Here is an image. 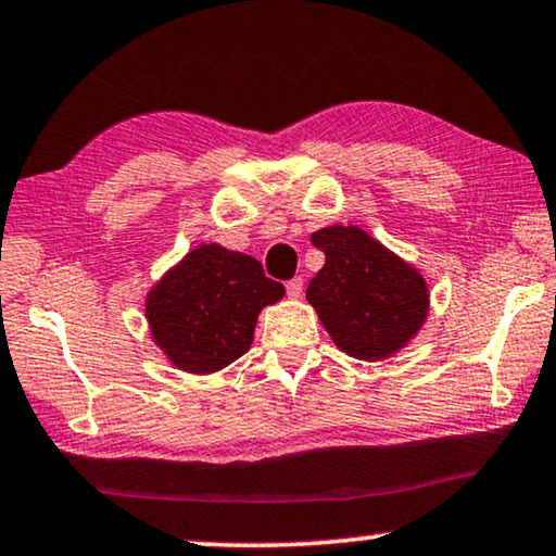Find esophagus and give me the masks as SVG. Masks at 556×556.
<instances>
[{"instance_id":"obj_1","label":"esophagus","mask_w":556,"mask_h":556,"mask_svg":"<svg viewBox=\"0 0 556 556\" xmlns=\"http://www.w3.org/2000/svg\"><path fill=\"white\" fill-rule=\"evenodd\" d=\"M287 296L289 300H300L302 296V279L300 277L287 281Z\"/></svg>"}]
</instances>
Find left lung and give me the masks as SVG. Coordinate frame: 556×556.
<instances>
[{
    "label": "left lung",
    "mask_w": 556,
    "mask_h": 556,
    "mask_svg": "<svg viewBox=\"0 0 556 556\" xmlns=\"http://www.w3.org/2000/svg\"><path fill=\"white\" fill-rule=\"evenodd\" d=\"M325 267L306 287L339 350L377 362L404 350L429 314V287L419 269L357 225H331L312 235Z\"/></svg>",
    "instance_id": "obj_1"
}]
</instances>
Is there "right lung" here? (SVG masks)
I'll list each match as a JSON object with an SVG mask.
<instances>
[{
    "label": "right lung",
    "instance_id": "right-lung-1",
    "mask_svg": "<svg viewBox=\"0 0 556 556\" xmlns=\"http://www.w3.org/2000/svg\"><path fill=\"white\" fill-rule=\"evenodd\" d=\"M281 296L285 287L264 277L254 256L210 242L189 250L154 281L144 317L172 367L212 375L247 354L260 312Z\"/></svg>",
    "mask_w": 556,
    "mask_h": 556
}]
</instances>
